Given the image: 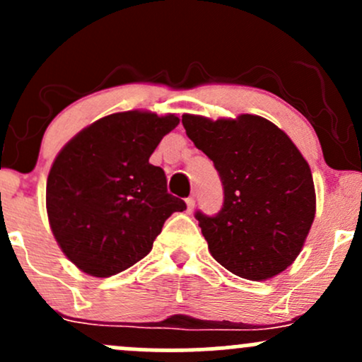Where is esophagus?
<instances>
[{"label":"esophagus","mask_w":362,"mask_h":362,"mask_svg":"<svg viewBox=\"0 0 362 362\" xmlns=\"http://www.w3.org/2000/svg\"><path fill=\"white\" fill-rule=\"evenodd\" d=\"M185 204H187V213H192L194 206H195V197L194 195H190V197L185 199Z\"/></svg>","instance_id":"obj_1"}]
</instances>
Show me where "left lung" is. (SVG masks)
<instances>
[{
  "label": "left lung",
  "mask_w": 362,
  "mask_h": 362,
  "mask_svg": "<svg viewBox=\"0 0 362 362\" xmlns=\"http://www.w3.org/2000/svg\"><path fill=\"white\" fill-rule=\"evenodd\" d=\"M187 136L213 160L221 211L195 213L211 255L245 279L277 276L300 255L315 219V185L300 149L259 115H182Z\"/></svg>",
  "instance_id": "1"
}]
</instances>
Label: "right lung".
<instances>
[{"label":"right lung","instance_id":"obj_1","mask_svg":"<svg viewBox=\"0 0 362 362\" xmlns=\"http://www.w3.org/2000/svg\"><path fill=\"white\" fill-rule=\"evenodd\" d=\"M178 124L173 114L119 112L83 129L61 149L47 177L45 204L64 255L95 277H109L146 257L167 219L187 209L149 163Z\"/></svg>","mask_w":362,"mask_h":362}]
</instances>
